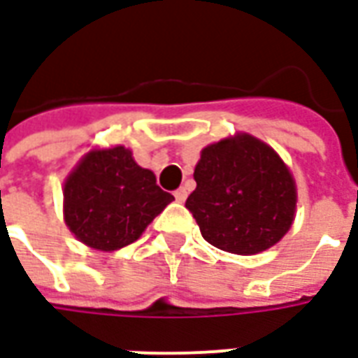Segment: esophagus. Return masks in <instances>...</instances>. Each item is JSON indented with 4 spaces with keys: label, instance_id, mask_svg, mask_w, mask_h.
<instances>
[{
    "label": "esophagus",
    "instance_id": "1",
    "mask_svg": "<svg viewBox=\"0 0 358 358\" xmlns=\"http://www.w3.org/2000/svg\"><path fill=\"white\" fill-rule=\"evenodd\" d=\"M186 197H187V192L184 189V187H178V189L174 192V199H176L178 203L186 201Z\"/></svg>",
    "mask_w": 358,
    "mask_h": 358
}]
</instances>
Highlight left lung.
<instances>
[{
  "instance_id": "8db88e82",
  "label": "left lung",
  "mask_w": 358,
  "mask_h": 358,
  "mask_svg": "<svg viewBox=\"0 0 358 358\" xmlns=\"http://www.w3.org/2000/svg\"><path fill=\"white\" fill-rule=\"evenodd\" d=\"M186 199L201 236L236 255L272 248L289 230L295 184L284 161L249 134L213 143L201 151Z\"/></svg>"
}]
</instances>
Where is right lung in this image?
I'll return each mask as SVG.
<instances>
[{
    "label": "right lung",
    "instance_id": "right-lung-1",
    "mask_svg": "<svg viewBox=\"0 0 358 358\" xmlns=\"http://www.w3.org/2000/svg\"><path fill=\"white\" fill-rule=\"evenodd\" d=\"M63 194L71 232L101 251L130 245L174 199L124 148L90 151L69 176Z\"/></svg>",
    "mask_w": 358,
    "mask_h": 358
}]
</instances>
